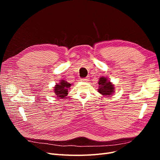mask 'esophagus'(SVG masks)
I'll return each mask as SVG.
<instances>
[{
	"label": "esophagus",
	"instance_id": "obj_1",
	"mask_svg": "<svg viewBox=\"0 0 160 160\" xmlns=\"http://www.w3.org/2000/svg\"><path fill=\"white\" fill-rule=\"evenodd\" d=\"M81 81H89V78L88 77H85V78H82L81 79Z\"/></svg>",
	"mask_w": 160,
	"mask_h": 160
}]
</instances>
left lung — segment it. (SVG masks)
Returning <instances> with one entry per match:
<instances>
[{"mask_svg":"<svg viewBox=\"0 0 160 160\" xmlns=\"http://www.w3.org/2000/svg\"><path fill=\"white\" fill-rule=\"evenodd\" d=\"M98 84L99 85L98 91L101 95L108 97L114 93L115 88L113 85L110 81H108L106 77H101Z\"/></svg>","mask_w":160,"mask_h":160,"instance_id":"8db88e82","label":"left lung"}]
</instances>
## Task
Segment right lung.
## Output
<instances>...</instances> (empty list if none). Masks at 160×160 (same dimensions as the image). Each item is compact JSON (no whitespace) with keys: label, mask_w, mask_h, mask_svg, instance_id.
Masks as SVG:
<instances>
[{"label":"right lung","mask_w":160,"mask_h":160,"mask_svg":"<svg viewBox=\"0 0 160 160\" xmlns=\"http://www.w3.org/2000/svg\"><path fill=\"white\" fill-rule=\"evenodd\" d=\"M71 84L67 83L66 81L61 80L59 83L56 84L54 93H55L58 99H62L68 95V89L71 87Z\"/></svg>","instance_id":"add662e5"}]
</instances>
